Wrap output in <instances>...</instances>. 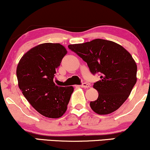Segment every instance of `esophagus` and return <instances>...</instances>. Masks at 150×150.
Masks as SVG:
<instances>
[{"mask_svg": "<svg viewBox=\"0 0 150 150\" xmlns=\"http://www.w3.org/2000/svg\"><path fill=\"white\" fill-rule=\"evenodd\" d=\"M80 86L82 88H89V84H87V83H83L82 85H80Z\"/></svg>", "mask_w": 150, "mask_h": 150, "instance_id": "obj_1", "label": "esophagus"}]
</instances>
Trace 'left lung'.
Returning <instances> with one entry per match:
<instances>
[{
  "label": "left lung",
  "instance_id": "1",
  "mask_svg": "<svg viewBox=\"0 0 150 150\" xmlns=\"http://www.w3.org/2000/svg\"><path fill=\"white\" fill-rule=\"evenodd\" d=\"M68 47L86 62L91 73L100 75V80L93 84L98 97L90 102L92 110L108 115L119 109L137 81V65L131 54L120 45L103 39Z\"/></svg>",
  "mask_w": 150,
  "mask_h": 150
}]
</instances>
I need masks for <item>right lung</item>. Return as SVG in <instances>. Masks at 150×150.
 I'll list each match as a JSON object with an SVG mask.
<instances>
[{"label": "right lung", "instance_id": "add662e5", "mask_svg": "<svg viewBox=\"0 0 150 150\" xmlns=\"http://www.w3.org/2000/svg\"><path fill=\"white\" fill-rule=\"evenodd\" d=\"M67 54L59 43L40 44L26 52L17 68L18 86L32 107L49 118L66 112L73 86H59L54 82L56 70Z\"/></svg>", "mask_w": 150, "mask_h": 150}]
</instances>
